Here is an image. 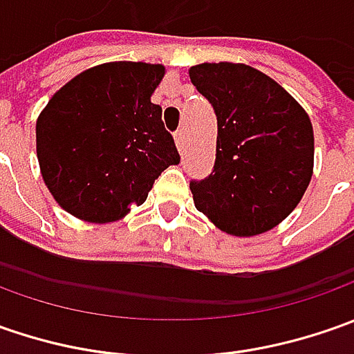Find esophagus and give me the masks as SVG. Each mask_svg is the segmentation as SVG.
I'll return each instance as SVG.
<instances>
[{
	"mask_svg": "<svg viewBox=\"0 0 354 354\" xmlns=\"http://www.w3.org/2000/svg\"><path fill=\"white\" fill-rule=\"evenodd\" d=\"M175 143H177V149H179V151H183L185 149V131L183 129L175 131Z\"/></svg>",
	"mask_w": 354,
	"mask_h": 354,
	"instance_id": "esophagus-1",
	"label": "esophagus"
}]
</instances>
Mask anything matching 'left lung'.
Wrapping results in <instances>:
<instances>
[{"mask_svg":"<svg viewBox=\"0 0 354 354\" xmlns=\"http://www.w3.org/2000/svg\"><path fill=\"white\" fill-rule=\"evenodd\" d=\"M189 76L218 126L214 169L191 181L197 211L232 236L272 230L311 181V120L288 90L248 64L203 62Z\"/></svg>","mask_w":354,"mask_h":354,"instance_id":"obj_1","label":"left lung"}]
</instances>
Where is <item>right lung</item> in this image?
I'll return each mask as SVG.
<instances>
[{
    "mask_svg": "<svg viewBox=\"0 0 354 354\" xmlns=\"http://www.w3.org/2000/svg\"><path fill=\"white\" fill-rule=\"evenodd\" d=\"M163 75V64L106 62L53 94L37 118V159L64 211L96 225L120 221L181 161L151 102Z\"/></svg>",
    "mask_w": 354,
    "mask_h": 354,
    "instance_id": "obj_1",
    "label": "right lung"
}]
</instances>
